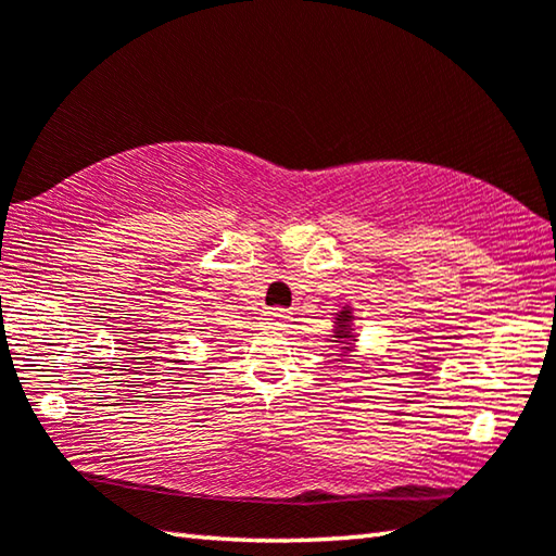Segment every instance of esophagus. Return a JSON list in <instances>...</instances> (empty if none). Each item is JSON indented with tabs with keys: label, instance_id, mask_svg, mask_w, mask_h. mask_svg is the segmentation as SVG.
<instances>
[{
	"label": "esophagus",
	"instance_id": "34e87169",
	"mask_svg": "<svg viewBox=\"0 0 556 556\" xmlns=\"http://www.w3.org/2000/svg\"><path fill=\"white\" fill-rule=\"evenodd\" d=\"M287 321H289L287 308H271V312H267V316H265V324H269V326H285Z\"/></svg>",
	"mask_w": 556,
	"mask_h": 556
}]
</instances>
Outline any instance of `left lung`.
<instances>
[{
  "mask_svg": "<svg viewBox=\"0 0 556 556\" xmlns=\"http://www.w3.org/2000/svg\"><path fill=\"white\" fill-rule=\"evenodd\" d=\"M336 328H333V338H336V343H345V348H343V353H348L351 351V341H355V333L351 331V324H353V312H351V306H343L341 312L336 314Z\"/></svg>",
  "mask_w": 556,
  "mask_h": 556,
  "instance_id": "obj_1",
  "label": "left lung"
}]
</instances>
